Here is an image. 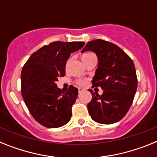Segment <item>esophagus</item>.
<instances>
[{
  "mask_svg": "<svg viewBox=\"0 0 157 157\" xmlns=\"http://www.w3.org/2000/svg\"><path fill=\"white\" fill-rule=\"evenodd\" d=\"M85 90H84V89H82V88H78V94H81L82 92H83V91Z\"/></svg>",
  "mask_w": 157,
  "mask_h": 157,
  "instance_id": "1",
  "label": "esophagus"
}]
</instances>
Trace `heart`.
Listing matches in <instances>:
<instances>
[{
    "mask_svg": "<svg viewBox=\"0 0 157 157\" xmlns=\"http://www.w3.org/2000/svg\"><path fill=\"white\" fill-rule=\"evenodd\" d=\"M91 55H94V53H93V52H85V53L82 54L81 59L82 60V62L84 61L86 59H87L89 56H90ZM76 83H77V85L78 86H84L85 85L86 81H84V80H78V81L76 82Z\"/></svg>",
    "mask_w": 157,
    "mask_h": 157,
    "instance_id": "1",
    "label": "heart"
}]
</instances>
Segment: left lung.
I'll list each match as a JSON object with an SVG mask.
<instances>
[{
  "mask_svg": "<svg viewBox=\"0 0 157 157\" xmlns=\"http://www.w3.org/2000/svg\"><path fill=\"white\" fill-rule=\"evenodd\" d=\"M93 51L98 58V67L92 87H101L98 95L93 90L87 105L92 120L101 124H112L122 120L134 101L138 78L131 58L117 45L105 40L89 41L82 52Z\"/></svg>",
  "mask_w": 157,
  "mask_h": 157,
  "instance_id": "1",
  "label": "left lung"
}]
</instances>
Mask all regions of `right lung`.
<instances>
[{
    "label": "right lung",
    "instance_id": "right-lung-1",
    "mask_svg": "<svg viewBox=\"0 0 157 157\" xmlns=\"http://www.w3.org/2000/svg\"><path fill=\"white\" fill-rule=\"evenodd\" d=\"M85 45L83 41H53L32 54L21 72V94L34 120L48 128H57L70 121L78 89L66 92L57 88L58 78L65 75L71 53Z\"/></svg>",
    "mask_w": 157,
    "mask_h": 157
}]
</instances>
